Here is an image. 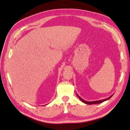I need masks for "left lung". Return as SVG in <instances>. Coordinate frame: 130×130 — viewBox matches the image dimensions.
Masks as SVG:
<instances>
[{
    "mask_svg": "<svg viewBox=\"0 0 130 130\" xmlns=\"http://www.w3.org/2000/svg\"><path fill=\"white\" fill-rule=\"evenodd\" d=\"M78 97L79 98V99L82 102L85 103V104H89V105H91V104H99V103H103L104 102H105V101L106 100H107L110 99L111 98L112 96V95L113 94L111 95L110 96H109L108 98H106V99H103V100H97V101H94V102H87V101H85L84 100H83V99H82V98H80L79 96L77 94Z\"/></svg>",
    "mask_w": 130,
    "mask_h": 130,
    "instance_id": "1",
    "label": "left lung"
}]
</instances>
